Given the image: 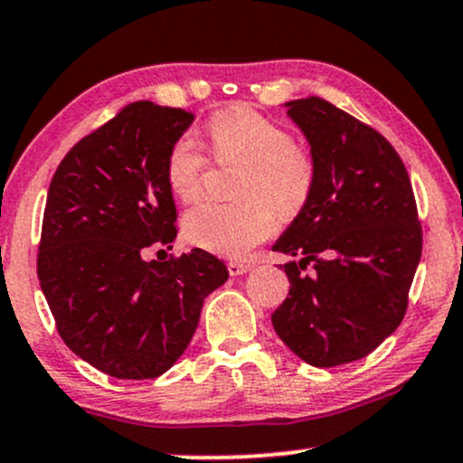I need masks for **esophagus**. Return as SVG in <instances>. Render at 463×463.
Listing matches in <instances>:
<instances>
[{
  "instance_id": "1",
  "label": "esophagus",
  "mask_w": 463,
  "mask_h": 463,
  "mask_svg": "<svg viewBox=\"0 0 463 463\" xmlns=\"http://www.w3.org/2000/svg\"><path fill=\"white\" fill-rule=\"evenodd\" d=\"M226 267H228V273H231V275H243L251 269L250 262H241V260H228Z\"/></svg>"
}]
</instances>
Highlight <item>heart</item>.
<instances>
[{"instance_id": "heart-1", "label": "heart", "mask_w": 463, "mask_h": 463, "mask_svg": "<svg viewBox=\"0 0 463 463\" xmlns=\"http://www.w3.org/2000/svg\"><path fill=\"white\" fill-rule=\"evenodd\" d=\"M209 138L220 160L245 164L237 196L241 203L201 201L184 213L181 228L196 248L222 256H243L271 235L275 213L292 218L306 207L314 185V164L292 145L290 134L256 110L231 107L209 121ZM204 156L192 137H181L166 160L173 194L190 201L201 190Z\"/></svg>"}]
</instances>
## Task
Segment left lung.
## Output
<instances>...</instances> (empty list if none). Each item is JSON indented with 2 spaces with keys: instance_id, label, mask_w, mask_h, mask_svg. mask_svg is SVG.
Listing matches in <instances>:
<instances>
[{
  "instance_id": "left-lung-1",
  "label": "left lung",
  "mask_w": 463,
  "mask_h": 463,
  "mask_svg": "<svg viewBox=\"0 0 463 463\" xmlns=\"http://www.w3.org/2000/svg\"><path fill=\"white\" fill-rule=\"evenodd\" d=\"M284 109L309 145L314 185L273 243L292 260L271 323L307 365L335 367L370 354L402 323L423 248L417 203L400 156L370 126L320 98ZM307 264L315 271L303 274Z\"/></svg>"
}]
</instances>
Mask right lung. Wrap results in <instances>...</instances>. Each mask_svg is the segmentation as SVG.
<instances>
[{"label": "right lung", "instance_id": "obj_1", "mask_svg": "<svg viewBox=\"0 0 463 463\" xmlns=\"http://www.w3.org/2000/svg\"><path fill=\"white\" fill-rule=\"evenodd\" d=\"M194 117L134 102L74 145L46 194L38 279L57 331L109 376L157 378L188 348L203 301L228 279L201 248L145 260L177 237L166 181L171 147Z\"/></svg>", "mask_w": 463, "mask_h": 463}]
</instances>
